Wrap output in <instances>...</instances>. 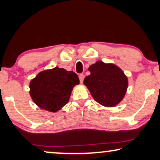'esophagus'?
Returning <instances> with one entry per match:
<instances>
[{"label": "esophagus", "mask_w": 160, "mask_h": 160, "mask_svg": "<svg viewBox=\"0 0 160 160\" xmlns=\"http://www.w3.org/2000/svg\"><path fill=\"white\" fill-rule=\"evenodd\" d=\"M84 74L83 73H81L80 75H79V80H80V82L82 83H83V82H84Z\"/></svg>", "instance_id": "34e87169"}]
</instances>
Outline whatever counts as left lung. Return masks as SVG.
Instances as JSON below:
<instances>
[{
    "instance_id": "8db88e82",
    "label": "left lung",
    "mask_w": 160,
    "mask_h": 160,
    "mask_svg": "<svg viewBox=\"0 0 160 160\" xmlns=\"http://www.w3.org/2000/svg\"><path fill=\"white\" fill-rule=\"evenodd\" d=\"M90 75L85 77L84 84L94 100L106 107L119 104L126 94L128 77L119 67L98 61L89 68Z\"/></svg>"
}]
</instances>
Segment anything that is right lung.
Here are the masks:
<instances>
[{
	"instance_id": "1",
	"label": "right lung",
	"mask_w": 160,
	"mask_h": 160,
	"mask_svg": "<svg viewBox=\"0 0 160 160\" xmlns=\"http://www.w3.org/2000/svg\"><path fill=\"white\" fill-rule=\"evenodd\" d=\"M79 78L73 71L55 67L41 71L30 82V95L39 108L57 112L66 105Z\"/></svg>"
}]
</instances>
